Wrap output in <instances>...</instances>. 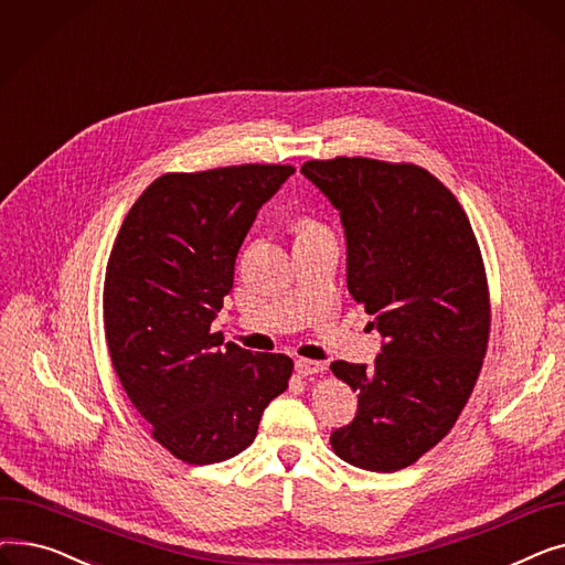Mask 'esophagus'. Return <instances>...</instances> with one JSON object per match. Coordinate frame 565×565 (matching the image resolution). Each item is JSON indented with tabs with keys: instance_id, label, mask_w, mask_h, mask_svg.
Masks as SVG:
<instances>
[{
	"instance_id": "obj_1",
	"label": "esophagus",
	"mask_w": 565,
	"mask_h": 565,
	"mask_svg": "<svg viewBox=\"0 0 565 565\" xmlns=\"http://www.w3.org/2000/svg\"><path fill=\"white\" fill-rule=\"evenodd\" d=\"M324 369H328V366H324L322 362H313V360H298V362H295V371H298V375H302V377L318 375Z\"/></svg>"
}]
</instances>
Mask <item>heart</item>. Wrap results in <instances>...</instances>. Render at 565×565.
I'll return each instance as SVG.
<instances>
[{
	"label": "heart",
	"instance_id": "1",
	"mask_svg": "<svg viewBox=\"0 0 565 565\" xmlns=\"http://www.w3.org/2000/svg\"><path fill=\"white\" fill-rule=\"evenodd\" d=\"M316 224L313 222H302V226H300V231H307V228H313Z\"/></svg>",
	"mask_w": 565,
	"mask_h": 565
}]
</instances>
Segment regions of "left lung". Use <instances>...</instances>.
Listing matches in <instances>:
<instances>
[{
    "label": "left lung",
    "instance_id": "left-lung-1",
    "mask_svg": "<svg viewBox=\"0 0 565 565\" xmlns=\"http://www.w3.org/2000/svg\"><path fill=\"white\" fill-rule=\"evenodd\" d=\"M345 226L348 290L384 339L373 366L334 362L358 417L330 437L360 469L398 471L456 426L490 339L486 263L454 192L412 162L309 160Z\"/></svg>",
    "mask_w": 565,
    "mask_h": 565
}]
</instances>
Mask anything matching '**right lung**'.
I'll return each mask as SVG.
<instances>
[{
    "mask_svg": "<svg viewBox=\"0 0 565 565\" xmlns=\"http://www.w3.org/2000/svg\"><path fill=\"white\" fill-rule=\"evenodd\" d=\"M292 171H169L132 203L114 241L103 286L111 366L151 437L188 465L245 451L267 403L288 390V354L220 348L211 322L258 207Z\"/></svg>",
    "mask_w": 565,
    "mask_h": 565,
    "instance_id": "right-lung-1",
    "label": "right lung"
}]
</instances>
